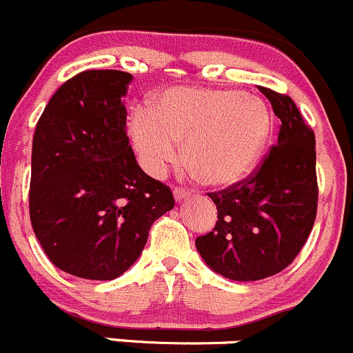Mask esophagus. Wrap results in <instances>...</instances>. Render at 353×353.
<instances>
[{"label":"esophagus","instance_id":"obj_1","mask_svg":"<svg viewBox=\"0 0 353 353\" xmlns=\"http://www.w3.org/2000/svg\"><path fill=\"white\" fill-rule=\"evenodd\" d=\"M186 198H190V191L183 190V188H176V190H174V200H176L177 203H181V201L186 200Z\"/></svg>","mask_w":353,"mask_h":353}]
</instances>
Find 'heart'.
<instances>
[{
    "label": "heart",
    "mask_w": 353,
    "mask_h": 353,
    "mask_svg": "<svg viewBox=\"0 0 353 353\" xmlns=\"http://www.w3.org/2000/svg\"><path fill=\"white\" fill-rule=\"evenodd\" d=\"M272 115L262 98L232 90L172 88L153 101L152 110L136 107L129 136L143 170L165 176L179 159L193 176L214 188L231 186L248 176L268 145Z\"/></svg>",
    "instance_id": "b5f03b06"
}]
</instances>
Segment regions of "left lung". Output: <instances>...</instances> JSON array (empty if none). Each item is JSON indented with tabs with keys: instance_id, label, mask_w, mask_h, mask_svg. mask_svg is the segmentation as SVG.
Here are the masks:
<instances>
[{
	"instance_id": "1",
	"label": "left lung",
	"mask_w": 353,
	"mask_h": 353,
	"mask_svg": "<svg viewBox=\"0 0 353 353\" xmlns=\"http://www.w3.org/2000/svg\"><path fill=\"white\" fill-rule=\"evenodd\" d=\"M281 121L278 143L253 176L208 196L217 222L194 245L208 268L232 281H259L288 268L317 212L316 136L286 94L260 88Z\"/></svg>"
}]
</instances>
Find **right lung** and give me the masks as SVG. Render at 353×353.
<instances>
[{
    "mask_svg": "<svg viewBox=\"0 0 353 353\" xmlns=\"http://www.w3.org/2000/svg\"><path fill=\"white\" fill-rule=\"evenodd\" d=\"M132 75L85 70L51 97L32 139L29 212L61 271L94 281L124 274L153 222L174 208L169 188L141 170L122 98Z\"/></svg>",
    "mask_w": 353,
    "mask_h": 353,
    "instance_id": "add662e5",
    "label": "right lung"
}]
</instances>
